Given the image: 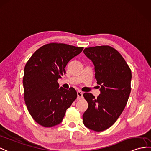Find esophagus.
Listing matches in <instances>:
<instances>
[{"label":"esophagus","instance_id":"obj_1","mask_svg":"<svg viewBox=\"0 0 151 151\" xmlns=\"http://www.w3.org/2000/svg\"><path fill=\"white\" fill-rule=\"evenodd\" d=\"M77 93H78V99H81L83 98V93L81 91H78V92H77Z\"/></svg>","mask_w":151,"mask_h":151}]
</instances>
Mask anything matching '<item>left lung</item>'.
<instances>
[{
	"label": "left lung",
	"mask_w": 151,
	"mask_h": 151,
	"mask_svg": "<svg viewBox=\"0 0 151 151\" xmlns=\"http://www.w3.org/2000/svg\"><path fill=\"white\" fill-rule=\"evenodd\" d=\"M84 54L95 66V78L101 85L95 98L90 93L83 97L88 108L83 115L84 125L95 131L111 127L126 107L131 92V70L118 51L108 45L84 49Z\"/></svg>",
	"instance_id": "1"
}]
</instances>
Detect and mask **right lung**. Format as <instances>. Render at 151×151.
Instances as JSON below:
<instances>
[{
  "instance_id": "add662e5",
  "label": "right lung",
  "mask_w": 151,
  "mask_h": 151,
  "mask_svg": "<svg viewBox=\"0 0 151 151\" xmlns=\"http://www.w3.org/2000/svg\"><path fill=\"white\" fill-rule=\"evenodd\" d=\"M83 47L50 43L36 51L24 68V100L30 115L45 127L60 124L78 94L73 88H59L58 79L65 74L68 61Z\"/></svg>"
}]
</instances>
